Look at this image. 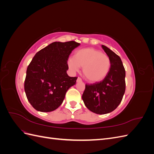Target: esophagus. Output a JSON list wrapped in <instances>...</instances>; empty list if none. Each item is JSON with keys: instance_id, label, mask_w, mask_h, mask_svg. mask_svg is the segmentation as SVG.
I'll return each instance as SVG.
<instances>
[{"instance_id": "1", "label": "esophagus", "mask_w": 154, "mask_h": 154, "mask_svg": "<svg viewBox=\"0 0 154 154\" xmlns=\"http://www.w3.org/2000/svg\"><path fill=\"white\" fill-rule=\"evenodd\" d=\"M81 81H82V79H81L80 78H79V77H78V78H77V80H76V82H81Z\"/></svg>"}]
</instances>
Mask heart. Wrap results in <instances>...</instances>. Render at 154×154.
I'll list each match as a JSON object with an SVG mask.
<instances>
[{
	"label": "heart",
	"instance_id": "b5f03b06",
	"mask_svg": "<svg viewBox=\"0 0 154 154\" xmlns=\"http://www.w3.org/2000/svg\"><path fill=\"white\" fill-rule=\"evenodd\" d=\"M69 67L78 71L83 67V74L86 80L91 83L101 82L110 71L111 60L108 55L94 48H84L76 51L74 57L68 60Z\"/></svg>",
	"mask_w": 154,
	"mask_h": 154
}]
</instances>
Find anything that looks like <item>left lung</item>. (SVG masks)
Listing matches in <instances>:
<instances>
[{"mask_svg":"<svg viewBox=\"0 0 154 154\" xmlns=\"http://www.w3.org/2000/svg\"><path fill=\"white\" fill-rule=\"evenodd\" d=\"M102 48L111 60L110 71L100 82L85 85L82 100L87 108L97 114L114 110L122 101L125 92V70L118 55L106 46Z\"/></svg>","mask_w":154,"mask_h":154,"instance_id":"obj_1","label":"left lung"}]
</instances>
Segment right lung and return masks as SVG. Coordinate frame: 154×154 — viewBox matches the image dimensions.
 <instances>
[{
    "label": "right lung",
    "instance_id": "1",
    "mask_svg": "<svg viewBox=\"0 0 154 154\" xmlns=\"http://www.w3.org/2000/svg\"><path fill=\"white\" fill-rule=\"evenodd\" d=\"M80 44L74 41L54 42L36 53L27 68L24 90L30 104L38 111L48 112L62 103L77 77H70L67 60Z\"/></svg>",
    "mask_w": 154,
    "mask_h": 154
}]
</instances>
